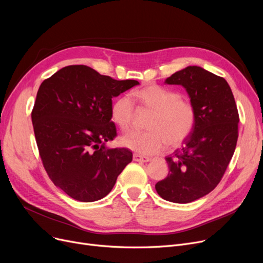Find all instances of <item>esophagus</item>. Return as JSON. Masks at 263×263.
<instances>
[{"label":"esophagus","instance_id":"1","mask_svg":"<svg viewBox=\"0 0 263 263\" xmlns=\"http://www.w3.org/2000/svg\"><path fill=\"white\" fill-rule=\"evenodd\" d=\"M133 160L136 162H149L151 160V158L146 157V156H142L139 154H134L133 155Z\"/></svg>","mask_w":263,"mask_h":263}]
</instances>
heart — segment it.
Here are the masks:
<instances>
[{
  "instance_id": "heart-1",
  "label": "heart",
  "mask_w": 263,
  "mask_h": 263,
  "mask_svg": "<svg viewBox=\"0 0 263 263\" xmlns=\"http://www.w3.org/2000/svg\"><path fill=\"white\" fill-rule=\"evenodd\" d=\"M131 99L140 107L151 110L145 132H130L120 139L121 145L143 155L160 153L168 144H182L195 128L196 108L178 91L158 84H148L135 89ZM110 118L121 131H128L134 118L132 101L126 96L118 97L110 105Z\"/></svg>"
}]
</instances>
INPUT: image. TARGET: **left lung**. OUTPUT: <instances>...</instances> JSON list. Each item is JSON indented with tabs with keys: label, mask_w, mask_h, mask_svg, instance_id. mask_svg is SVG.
Here are the masks:
<instances>
[{
	"label": "left lung",
	"mask_w": 263,
	"mask_h": 263,
	"mask_svg": "<svg viewBox=\"0 0 263 263\" xmlns=\"http://www.w3.org/2000/svg\"><path fill=\"white\" fill-rule=\"evenodd\" d=\"M165 83L186 89L197 119L183 146L165 158L170 172L156 190L165 200L187 203L222 180L237 146L239 113L227 81L201 67L189 66Z\"/></svg>",
	"instance_id": "left-lung-1"
}]
</instances>
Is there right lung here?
Wrapping results in <instances>:
<instances>
[{"mask_svg": "<svg viewBox=\"0 0 263 263\" xmlns=\"http://www.w3.org/2000/svg\"><path fill=\"white\" fill-rule=\"evenodd\" d=\"M137 84L84 65L64 67L41 83L32 110L35 139L49 178L68 196L83 202L103 198L132 161L129 149L105 143L117 135L112 98Z\"/></svg>", "mask_w": 263, "mask_h": 263, "instance_id": "1", "label": "right lung"}]
</instances>
